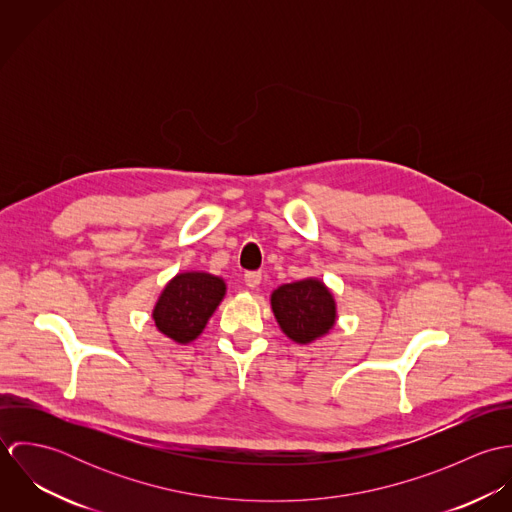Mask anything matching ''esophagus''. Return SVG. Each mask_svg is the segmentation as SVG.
<instances>
[{
    "instance_id": "34e87169",
    "label": "esophagus",
    "mask_w": 512,
    "mask_h": 512,
    "mask_svg": "<svg viewBox=\"0 0 512 512\" xmlns=\"http://www.w3.org/2000/svg\"><path fill=\"white\" fill-rule=\"evenodd\" d=\"M244 282H246V286L248 288H258L260 286V282H262V274L260 272H246L244 274Z\"/></svg>"
}]
</instances>
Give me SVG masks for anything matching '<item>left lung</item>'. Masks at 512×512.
Wrapping results in <instances>:
<instances>
[{
  "mask_svg": "<svg viewBox=\"0 0 512 512\" xmlns=\"http://www.w3.org/2000/svg\"><path fill=\"white\" fill-rule=\"evenodd\" d=\"M270 301L278 325L299 345L327 335L337 319L333 293L315 278L280 286Z\"/></svg>",
  "mask_w": 512,
  "mask_h": 512,
  "instance_id": "left-lung-1",
  "label": "left lung"
}]
</instances>
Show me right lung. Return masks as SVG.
Wrapping results in <instances>:
<instances>
[{
  "label": "right lung",
  "mask_w": 512,
  "mask_h": 512,
  "mask_svg": "<svg viewBox=\"0 0 512 512\" xmlns=\"http://www.w3.org/2000/svg\"><path fill=\"white\" fill-rule=\"evenodd\" d=\"M226 293L219 276L207 272H181L159 295L153 307V321L159 333L175 343L195 341Z\"/></svg>",
  "instance_id": "add662e5"
}]
</instances>
